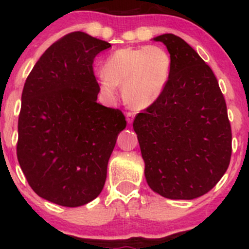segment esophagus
<instances>
[{
    "label": "esophagus",
    "mask_w": 249,
    "mask_h": 249,
    "mask_svg": "<svg viewBox=\"0 0 249 249\" xmlns=\"http://www.w3.org/2000/svg\"><path fill=\"white\" fill-rule=\"evenodd\" d=\"M133 118H134V113L133 112H127L126 113V121H127L128 124H132Z\"/></svg>",
    "instance_id": "34e87169"
}]
</instances>
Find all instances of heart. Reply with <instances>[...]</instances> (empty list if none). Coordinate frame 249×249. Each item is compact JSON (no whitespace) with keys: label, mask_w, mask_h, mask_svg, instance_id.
Here are the masks:
<instances>
[{"label":"heart","mask_w":249,"mask_h":249,"mask_svg":"<svg viewBox=\"0 0 249 249\" xmlns=\"http://www.w3.org/2000/svg\"><path fill=\"white\" fill-rule=\"evenodd\" d=\"M171 71V57L164 48L147 45L113 51L103 64L97 83L107 98L118 96L123 87L125 102L134 110L150 107L160 96Z\"/></svg>","instance_id":"1"}]
</instances>
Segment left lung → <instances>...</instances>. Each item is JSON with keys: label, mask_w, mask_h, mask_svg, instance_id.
I'll list each match as a JSON object with an SVG mask.
<instances>
[{"label": "left lung", "mask_w": 249, "mask_h": 249, "mask_svg": "<svg viewBox=\"0 0 249 249\" xmlns=\"http://www.w3.org/2000/svg\"><path fill=\"white\" fill-rule=\"evenodd\" d=\"M166 45L171 71L160 96L136 116L133 130L145 161V178L168 199L191 200L210 192L231 161L232 130L212 69L173 34Z\"/></svg>", "instance_id": "8db88e82"}]
</instances>
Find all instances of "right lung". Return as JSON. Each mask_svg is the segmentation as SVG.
Wrapping results in <instances>:
<instances>
[{"instance_id":"add662e5","label":"right lung","mask_w":249,"mask_h":249,"mask_svg":"<svg viewBox=\"0 0 249 249\" xmlns=\"http://www.w3.org/2000/svg\"><path fill=\"white\" fill-rule=\"evenodd\" d=\"M110 43L75 31L50 45L28 76L18 116L17 159L41 198L78 207L99 196L117 137L118 108L97 103L93 59Z\"/></svg>"}]
</instances>
